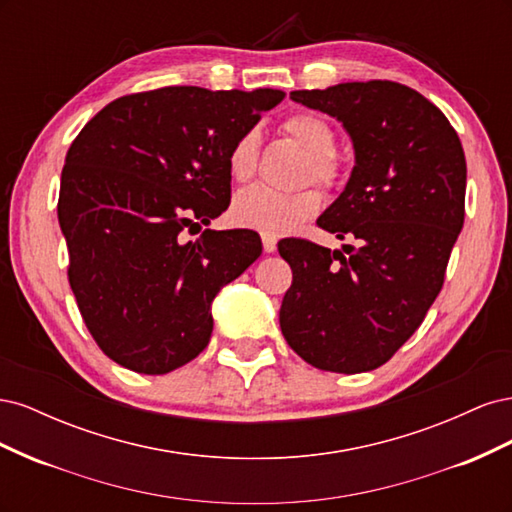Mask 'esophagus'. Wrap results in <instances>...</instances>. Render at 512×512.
Here are the masks:
<instances>
[{
    "instance_id": "esophagus-1",
    "label": "esophagus",
    "mask_w": 512,
    "mask_h": 512,
    "mask_svg": "<svg viewBox=\"0 0 512 512\" xmlns=\"http://www.w3.org/2000/svg\"><path fill=\"white\" fill-rule=\"evenodd\" d=\"M262 247H265V252H267V254L275 252L277 239H275V237H269V235H262Z\"/></svg>"
}]
</instances>
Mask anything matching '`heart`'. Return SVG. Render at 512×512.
<instances>
[{
  "label": "heart",
  "instance_id": "1",
  "mask_svg": "<svg viewBox=\"0 0 512 512\" xmlns=\"http://www.w3.org/2000/svg\"><path fill=\"white\" fill-rule=\"evenodd\" d=\"M282 132L309 156L307 179L322 185H335L342 175V164L335 156L337 136L331 123L318 113H292L282 121ZM260 156L258 128L245 130L228 149V173L235 181H247L256 173ZM322 196L316 188L299 192H275L254 185L239 192L232 200L230 215L241 228H252L269 237H282L297 230L303 222L320 211Z\"/></svg>",
  "mask_w": 512,
  "mask_h": 512
}]
</instances>
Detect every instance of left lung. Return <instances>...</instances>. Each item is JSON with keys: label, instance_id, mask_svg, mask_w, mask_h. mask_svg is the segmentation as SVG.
Here are the masks:
<instances>
[{"label": "left lung", "instance_id": "left-lung-1", "mask_svg": "<svg viewBox=\"0 0 512 512\" xmlns=\"http://www.w3.org/2000/svg\"><path fill=\"white\" fill-rule=\"evenodd\" d=\"M290 98L350 136L354 168L318 226L359 247L344 256L305 239L277 243L292 269L280 327L309 365L361 374L408 342L442 290L466 215V156L440 108L406 85L339 83Z\"/></svg>", "mask_w": 512, "mask_h": 512}]
</instances>
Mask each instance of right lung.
<instances>
[{
	"label": "right lung",
	"mask_w": 512,
	"mask_h": 512,
	"mask_svg": "<svg viewBox=\"0 0 512 512\" xmlns=\"http://www.w3.org/2000/svg\"><path fill=\"white\" fill-rule=\"evenodd\" d=\"M284 96L162 87L106 104L74 138L57 218L70 288L108 359L162 376L207 348L215 294L262 243L245 228L179 235L228 209V149Z\"/></svg>",
	"instance_id": "obj_1"
}]
</instances>
